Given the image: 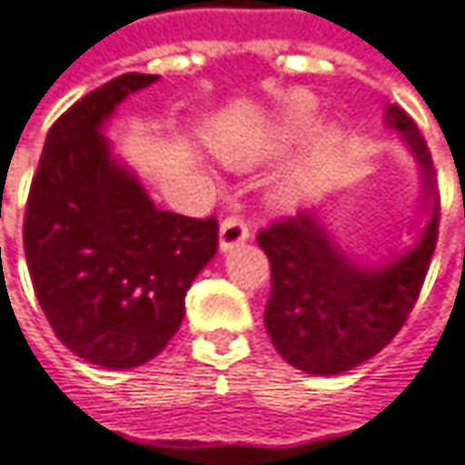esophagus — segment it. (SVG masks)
Masks as SVG:
<instances>
[{
    "label": "esophagus",
    "instance_id": "34e87169",
    "mask_svg": "<svg viewBox=\"0 0 465 465\" xmlns=\"http://www.w3.org/2000/svg\"><path fill=\"white\" fill-rule=\"evenodd\" d=\"M248 224L243 220H238V217H230V220L222 222L220 227V251L222 253H227V251H232V248H238L241 243L248 241Z\"/></svg>",
    "mask_w": 465,
    "mask_h": 465
}]
</instances>
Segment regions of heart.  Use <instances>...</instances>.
<instances>
[{"label": "heart", "instance_id": "obj_1", "mask_svg": "<svg viewBox=\"0 0 465 465\" xmlns=\"http://www.w3.org/2000/svg\"><path fill=\"white\" fill-rule=\"evenodd\" d=\"M316 102L312 96H295L288 104H282L267 123L262 125H243V128L222 130L214 135L212 149L227 164H253L262 162L280 149L291 146L316 120ZM306 183V174L301 170L277 174L269 183V198L280 206L292 203Z\"/></svg>", "mask_w": 465, "mask_h": 465}]
</instances>
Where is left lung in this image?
Instances as JSON below:
<instances>
[{"label":"left lung","mask_w":465,"mask_h":465,"mask_svg":"<svg viewBox=\"0 0 465 465\" xmlns=\"http://www.w3.org/2000/svg\"><path fill=\"white\" fill-rule=\"evenodd\" d=\"M384 125L401 133L419 167L416 209L427 214V224L413 245L377 262L359 259L337 243L316 206L256 238L272 264L264 312L272 345L291 366L313 377L351 371L398 335L434 253L440 201L430 149L401 106L384 109Z\"/></svg>","instance_id":"left-lung-1"}]
</instances>
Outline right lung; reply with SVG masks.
<instances>
[{"label":"right lung","instance_id":"1","mask_svg":"<svg viewBox=\"0 0 465 465\" xmlns=\"http://www.w3.org/2000/svg\"><path fill=\"white\" fill-rule=\"evenodd\" d=\"M159 75L125 73L52 125L31 183L23 245L54 335L78 359L135 369L164 351L185 292L217 253V220L156 209L112 152L106 125Z\"/></svg>","mask_w":465,"mask_h":465}]
</instances>
